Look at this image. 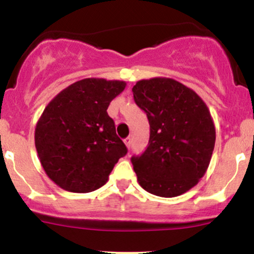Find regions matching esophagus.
Here are the masks:
<instances>
[{
  "mask_svg": "<svg viewBox=\"0 0 254 254\" xmlns=\"http://www.w3.org/2000/svg\"><path fill=\"white\" fill-rule=\"evenodd\" d=\"M125 145H127V148H130V146H131V137H127V139L124 140Z\"/></svg>",
  "mask_w": 254,
  "mask_h": 254,
  "instance_id": "1",
  "label": "esophagus"
}]
</instances>
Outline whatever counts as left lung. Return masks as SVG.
<instances>
[{"label": "left lung", "mask_w": 254, "mask_h": 254, "mask_svg": "<svg viewBox=\"0 0 254 254\" xmlns=\"http://www.w3.org/2000/svg\"><path fill=\"white\" fill-rule=\"evenodd\" d=\"M134 99L150 123V140L131 162L137 182L148 193L173 198L205 175L214 151V120L196 92L168 77L140 79Z\"/></svg>", "instance_id": "8db88e82"}]
</instances>
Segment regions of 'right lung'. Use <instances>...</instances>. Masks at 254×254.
<instances>
[{
    "label": "right lung",
    "mask_w": 254,
    "mask_h": 254,
    "mask_svg": "<svg viewBox=\"0 0 254 254\" xmlns=\"http://www.w3.org/2000/svg\"><path fill=\"white\" fill-rule=\"evenodd\" d=\"M125 87L127 82L119 79L83 78L45 107L35 127V148L56 186L72 193H89L108 182L127 150L107 109Z\"/></svg>",
    "instance_id": "add662e5"
}]
</instances>
